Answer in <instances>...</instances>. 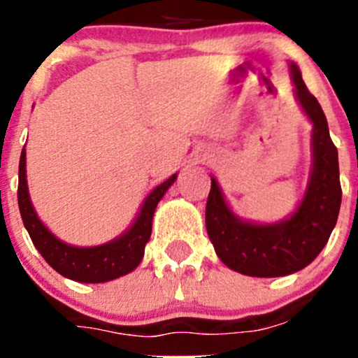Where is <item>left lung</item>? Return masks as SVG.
<instances>
[{
    "instance_id": "left-lung-1",
    "label": "left lung",
    "mask_w": 358,
    "mask_h": 358,
    "mask_svg": "<svg viewBox=\"0 0 358 358\" xmlns=\"http://www.w3.org/2000/svg\"><path fill=\"white\" fill-rule=\"evenodd\" d=\"M289 71L296 102L312 122V166L299 204L280 222H249L232 211L215 176L206 202V229L216 255L230 270L249 277H284L310 265L329 241L341 206L338 149L326 114L294 62Z\"/></svg>"
}]
</instances>
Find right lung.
I'll return each mask as SVG.
<instances>
[{
	"mask_svg": "<svg viewBox=\"0 0 358 358\" xmlns=\"http://www.w3.org/2000/svg\"><path fill=\"white\" fill-rule=\"evenodd\" d=\"M175 175L157 185L140 206L138 215L131 225L119 237L99 246H72L66 241L59 239L45 223L39 220L34 206L31 202L27 187V173H25V147L20 154L19 164V209L25 230L31 236L32 244L41 252L53 270L67 279L85 284H100L119 279L126 273L133 272L140 265L145 252V244L152 234V218L159 201L166 190L175 183Z\"/></svg>",
	"mask_w": 358,
	"mask_h": 358,
	"instance_id": "right-lung-1",
	"label": "right lung"
}]
</instances>
